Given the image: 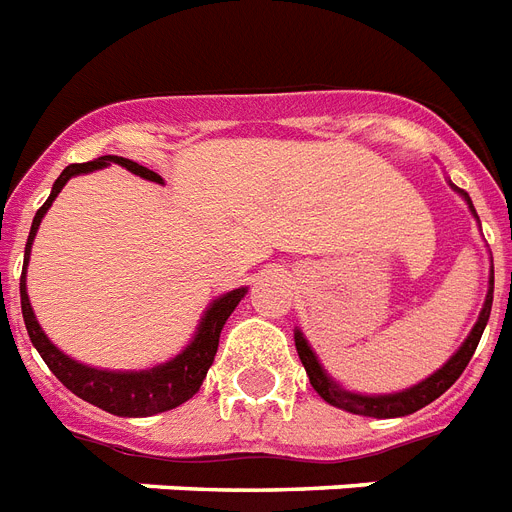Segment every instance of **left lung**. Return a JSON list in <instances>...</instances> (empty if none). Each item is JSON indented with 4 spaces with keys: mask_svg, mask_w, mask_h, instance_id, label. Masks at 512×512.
Segmentation results:
<instances>
[{
    "mask_svg": "<svg viewBox=\"0 0 512 512\" xmlns=\"http://www.w3.org/2000/svg\"><path fill=\"white\" fill-rule=\"evenodd\" d=\"M468 200L470 211L476 216V208L470 203L468 192L457 190ZM492 296H494V269H492V277H489V293H486V301H484V309L478 314V322L473 325L470 335L465 338V343L460 349L449 357V362L441 370H436L431 378L420 380L418 386L412 388H404L399 394H383V396H362V394H351L346 388H341L335 383L325 370H322L320 359L317 354L312 351V346L306 343L304 333L296 330V351L298 357H301V365H304L306 375L312 380V388L317 394L325 399L327 404H333V407H341L346 412H354V415H365V418H404V415H412V412L423 410L425 404L436 402L444 391H447L452 383H455L463 370L468 367L470 357H473V351H476L478 341H481V333H484L486 322H489V314H492Z\"/></svg>",
    "mask_w": 512,
    "mask_h": 512,
    "instance_id": "8db88e82",
    "label": "left lung"
}]
</instances>
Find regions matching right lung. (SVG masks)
<instances>
[{"instance_id":"obj_1","label":"right lung","mask_w":512,"mask_h":512,"mask_svg":"<svg viewBox=\"0 0 512 512\" xmlns=\"http://www.w3.org/2000/svg\"><path fill=\"white\" fill-rule=\"evenodd\" d=\"M110 163H118V166H124L126 171H132L137 177L163 185V179L158 177L155 171L145 169V166L129 161V158H121V155H102L97 161L71 163V166H65L63 174H60V177L55 179V185H52L47 203L36 211L31 232H28L26 256H23V275H20V309H23V322H26L28 338H31L36 351L42 354V359L47 362L49 370L55 372V378L60 380L65 388H71L79 399L94 404V407H100V410L110 412V415H118V418H147V415H158V412L174 410V407L185 404L187 399H192V396L198 394V388L203 386V378H206L208 367L214 365L224 322H227V317L235 312V306L240 304V298H243L248 290L237 288L216 298L214 304L206 309V314H203V320H200L198 325V333H195V338L190 341V346L174 359L163 362V365L150 367V370H97V367H87L81 365V362H76V359L65 357L63 351L57 349L55 343L44 335L42 325H39L34 317L31 301H28V256H31V245H34L36 230H39V224H42L47 208L52 206V200L57 198V192L65 187V182L71 177H76V174H89V171L110 166Z\"/></svg>"}]
</instances>
